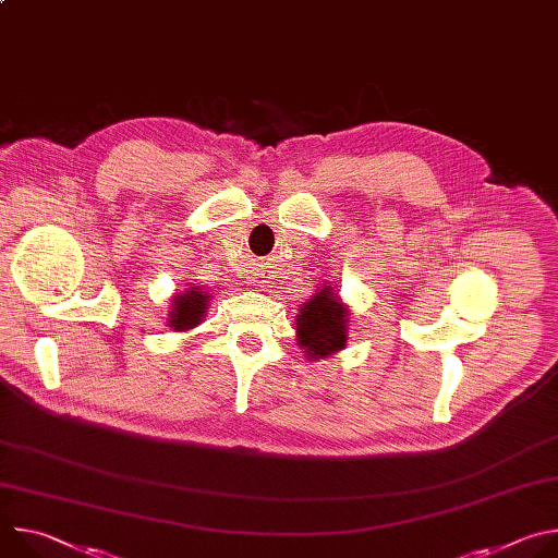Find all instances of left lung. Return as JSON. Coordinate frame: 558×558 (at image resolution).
I'll list each match as a JSON object with an SVG mask.
<instances>
[{"instance_id":"1","label":"left lung","mask_w":558,"mask_h":558,"mask_svg":"<svg viewBox=\"0 0 558 558\" xmlns=\"http://www.w3.org/2000/svg\"><path fill=\"white\" fill-rule=\"evenodd\" d=\"M349 308L342 304L333 287H323L304 302L295 315L298 344L308 360L329 357L347 347Z\"/></svg>"}]
</instances>
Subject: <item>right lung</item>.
I'll list each match as a JSON object with an SVG mask.
<instances>
[{
    "instance_id": "1",
    "label": "right lung",
    "mask_w": 558,
    "mask_h": 558,
    "mask_svg": "<svg viewBox=\"0 0 558 558\" xmlns=\"http://www.w3.org/2000/svg\"><path fill=\"white\" fill-rule=\"evenodd\" d=\"M209 295L198 287L187 289L185 293L174 295L172 311L168 317V327L174 331H190L203 323V315L207 311Z\"/></svg>"
}]
</instances>
